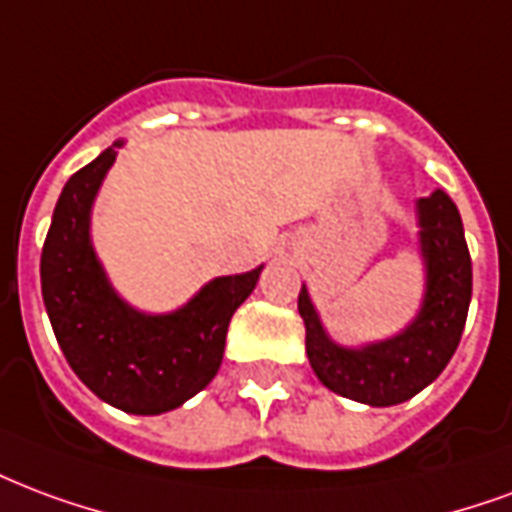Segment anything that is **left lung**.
Returning <instances> with one entry per match:
<instances>
[{
	"mask_svg": "<svg viewBox=\"0 0 512 512\" xmlns=\"http://www.w3.org/2000/svg\"><path fill=\"white\" fill-rule=\"evenodd\" d=\"M420 255L426 293L418 317L391 339L342 347L325 333L306 285L298 312L306 325V355L317 380L344 399L391 407L437 380L453 358L472 298V260L456 203L437 189L418 200Z\"/></svg>",
	"mask_w": 512,
	"mask_h": 512,
	"instance_id": "obj_1",
	"label": "left lung"
}]
</instances>
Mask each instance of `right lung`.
<instances>
[{"label":"right lung","mask_w":512,"mask_h":512,"mask_svg":"<svg viewBox=\"0 0 512 512\" xmlns=\"http://www.w3.org/2000/svg\"><path fill=\"white\" fill-rule=\"evenodd\" d=\"M116 140L64 184L40 257L45 312L78 380L132 415L176 410L206 388L225 355L230 317L255 290L263 266L217 276L170 314H143L121 301L94 255L89 222Z\"/></svg>","instance_id":"obj_1"}]
</instances>
